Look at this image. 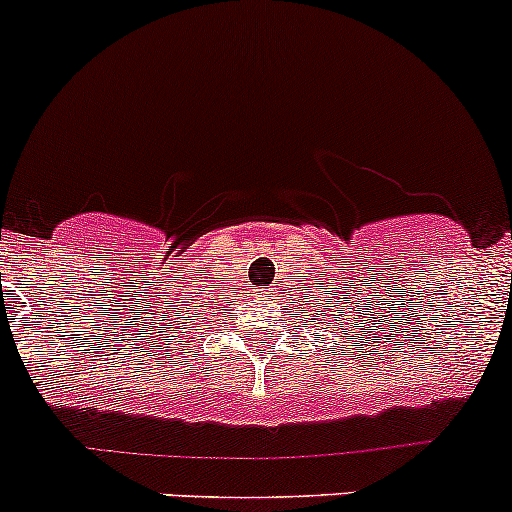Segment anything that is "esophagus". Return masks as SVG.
Returning <instances> with one entry per match:
<instances>
[{"label":"esophagus","instance_id":"34e87169","mask_svg":"<svg viewBox=\"0 0 512 512\" xmlns=\"http://www.w3.org/2000/svg\"><path fill=\"white\" fill-rule=\"evenodd\" d=\"M275 292H277V287H267L265 292H260V294H265V297H272V294H275Z\"/></svg>","mask_w":512,"mask_h":512}]
</instances>
